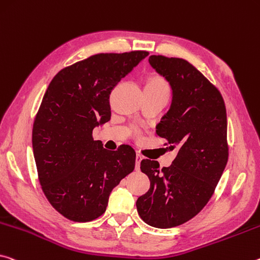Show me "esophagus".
<instances>
[{
  "mask_svg": "<svg viewBox=\"0 0 260 260\" xmlns=\"http://www.w3.org/2000/svg\"><path fill=\"white\" fill-rule=\"evenodd\" d=\"M141 160H142V156L140 154H137V164H135V169H137V170L140 169V163H141Z\"/></svg>",
  "mask_w": 260,
  "mask_h": 260,
  "instance_id": "1",
  "label": "esophagus"
}]
</instances>
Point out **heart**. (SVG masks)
Returning <instances> with one entry per match:
<instances>
[{
	"instance_id": "b5f03b06",
	"label": "heart",
	"mask_w": 260,
	"mask_h": 260,
	"mask_svg": "<svg viewBox=\"0 0 260 260\" xmlns=\"http://www.w3.org/2000/svg\"><path fill=\"white\" fill-rule=\"evenodd\" d=\"M146 89H151V90H158V91H166L169 92V88L168 84L166 83V81L160 77H151L149 78V81L147 82Z\"/></svg>"
}]
</instances>
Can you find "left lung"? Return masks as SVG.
I'll return each mask as SVG.
<instances>
[{
	"label": "left lung",
	"instance_id": "1",
	"mask_svg": "<svg viewBox=\"0 0 260 260\" xmlns=\"http://www.w3.org/2000/svg\"><path fill=\"white\" fill-rule=\"evenodd\" d=\"M151 67L172 89L170 110L156 126L178 154L170 167L142 159L150 188L137 200L147 224L168 229L194 217L211 199L228 162L224 101L214 84L186 60L151 55Z\"/></svg>",
	"mask_w": 260,
	"mask_h": 260
}]
</instances>
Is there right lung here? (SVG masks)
Segmentation results:
<instances>
[{"instance_id":"1","label":"right lung","mask_w":260,"mask_h":260,"mask_svg":"<svg viewBox=\"0 0 260 260\" xmlns=\"http://www.w3.org/2000/svg\"><path fill=\"white\" fill-rule=\"evenodd\" d=\"M148 55L100 53L61 69L49 83L35 118L32 147L44 194L66 219L100 217L112 189L134 170L133 148L109 151L92 131L110 120L114 86Z\"/></svg>"}]
</instances>
